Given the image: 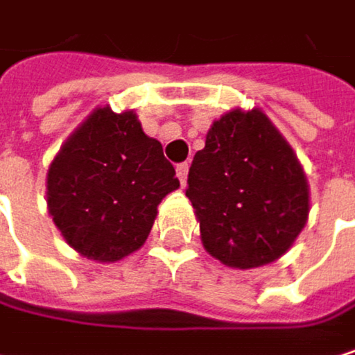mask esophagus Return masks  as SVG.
<instances>
[{
    "label": "esophagus",
    "instance_id": "obj_1",
    "mask_svg": "<svg viewBox=\"0 0 355 355\" xmlns=\"http://www.w3.org/2000/svg\"><path fill=\"white\" fill-rule=\"evenodd\" d=\"M187 174H189V164H187V162H183V164L176 166V176H179L181 185H185V183H187Z\"/></svg>",
    "mask_w": 355,
    "mask_h": 355
}]
</instances>
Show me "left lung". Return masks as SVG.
<instances>
[{"label": "left lung", "instance_id": "8db88e82", "mask_svg": "<svg viewBox=\"0 0 355 355\" xmlns=\"http://www.w3.org/2000/svg\"><path fill=\"white\" fill-rule=\"evenodd\" d=\"M204 248L233 268L281 258L308 220V183L281 132L260 110L212 124L187 179Z\"/></svg>", "mask_w": 355, "mask_h": 355}]
</instances>
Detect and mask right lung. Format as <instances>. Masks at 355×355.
Segmentation results:
<instances>
[{
  "instance_id": "1",
  "label": "right lung",
  "mask_w": 355,
  "mask_h": 355,
  "mask_svg": "<svg viewBox=\"0 0 355 355\" xmlns=\"http://www.w3.org/2000/svg\"><path fill=\"white\" fill-rule=\"evenodd\" d=\"M174 174L132 112L97 107L49 166V214L78 254L116 262L145 243L157 204L179 189Z\"/></svg>"
}]
</instances>
